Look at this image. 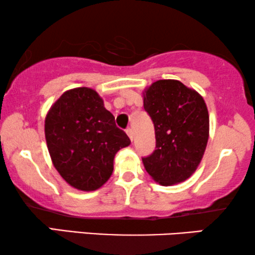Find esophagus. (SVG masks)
Wrapping results in <instances>:
<instances>
[{
    "instance_id": "34e87169",
    "label": "esophagus",
    "mask_w": 255,
    "mask_h": 255,
    "mask_svg": "<svg viewBox=\"0 0 255 255\" xmlns=\"http://www.w3.org/2000/svg\"><path fill=\"white\" fill-rule=\"evenodd\" d=\"M127 133H128V138L131 139V141H133V138H134L133 130H132V128H128V130H127Z\"/></svg>"
}]
</instances>
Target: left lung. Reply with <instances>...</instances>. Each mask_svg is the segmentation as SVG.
I'll list each match as a JSON object with an SVG mask.
<instances>
[{
	"mask_svg": "<svg viewBox=\"0 0 255 255\" xmlns=\"http://www.w3.org/2000/svg\"><path fill=\"white\" fill-rule=\"evenodd\" d=\"M142 94L156 141L155 151L142 158L146 172L161 186L183 182L197 169L207 148V104L179 80H158Z\"/></svg>",
	"mask_w": 255,
	"mask_h": 255,
	"instance_id": "obj_1",
	"label": "left lung"
}]
</instances>
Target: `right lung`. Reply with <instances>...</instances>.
I'll use <instances>...</instances> for the list:
<instances>
[{"mask_svg":"<svg viewBox=\"0 0 255 255\" xmlns=\"http://www.w3.org/2000/svg\"><path fill=\"white\" fill-rule=\"evenodd\" d=\"M45 138L55 169L82 191L102 187L113 174L116 153L131 144L102 97L88 87L69 89L52 104L45 117Z\"/></svg>","mask_w":255,"mask_h":255,"instance_id":"add662e5","label":"right lung"}]
</instances>
